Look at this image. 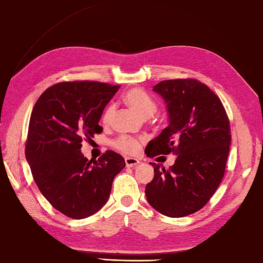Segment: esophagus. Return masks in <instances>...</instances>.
Returning a JSON list of instances; mask_svg holds the SVG:
<instances>
[{
	"mask_svg": "<svg viewBox=\"0 0 263 263\" xmlns=\"http://www.w3.org/2000/svg\"><path fill=\"white\" fill-rule=\"evenodd\" d=\"M139 160L136 158H125V164L127 167H135L139 164Z\"/></svg>",
	"mask_w": 263,
	"mask_h": 263,
	"instance_id": "esophagus-1",
	"label": "esophagus"
}]
</instances>
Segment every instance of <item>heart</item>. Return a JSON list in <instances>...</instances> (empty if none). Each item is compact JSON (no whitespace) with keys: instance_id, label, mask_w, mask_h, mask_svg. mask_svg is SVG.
<instances>
[{"instance_id":"obj_1","label":"heart","mask_w":263,"mask_h":263,"mask_svg":"<svg viewBox=\"0 0 263 263\" xmlns=\"http://www.w3.org/2000/svg\"><path fill=\"white\" fill-rule=\"evenodd\" d=\"M123 102L143 118H149L154 116L158 109V105L155 99L146 90L140 87H133L127 90L123 96ZM114 105H108L104 109L102 122L104 124H108L112 115H114ZM112 145H114L118 152L125 155H135L140 148V140L136 138L120 137L116 139Z\"/></svg>"}]
</instances>
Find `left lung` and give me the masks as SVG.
Segmentation results:
<instances>
[{"label": "left lung", "instance_id": "8db88e82", "mask_svg": "<svg viewBox=\"0 0 263 263\" xmlns=\"http://www.w3.org/2000/svg\"><path fill=\"white\" fill-rule=\"evenodd\" d=\"M167 104L169 125L148 143L149 158L176 155L169 169L154 167L147 183L148 202L160 214L180 218L203 208L226 172L231 132L220 98L207 85L194 80H167L154 86Z\"/></svg>", "mask_w": 263, "mask_h": 263}]
</instances>
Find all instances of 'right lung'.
<instances>
[{"instance_id":"add662e5","label":"right lung","mask_w":263,"mask_h":263,"mask_svg":"<svg viewBox=\"0 0 263 263\" xmlns=\"http://www.w3.org/2000/svg\"><path fill=\"white\" fill-rule=\"evenodd\" d=\"M118 88L91 81L58 83L44 90L32 110L26 160L42 195L69 218H87L103 208L125 167L112 151L95 161L81 152L83 139L103 132L98 122Z\"/></svg>"}]
</instances>
